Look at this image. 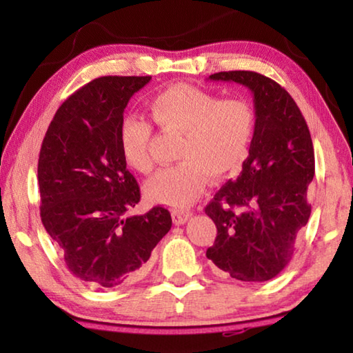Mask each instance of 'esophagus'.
Here are the masks:
<instances>
[{"instance_id": "1", "label": "esophagus", "mask_w": 353, "mask_h": 353, "mask_svg": "<svg viewBox=\"0 0 353 353\" xmlns=\"http://www.w3.org/2000/svg\"><path fill=\"white\" fill-rule=\"evenodd\" d=\"M191 213L190 212H172V221H174L176 225H181V224H185L187 221L190 219Z\"/></svg>"}]
</instances>
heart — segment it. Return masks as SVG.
Returning <instances> with one entry per match:
<instances>
[{"label": "heart", "mask_w": 353, "mask_h": 353, "mask_svg": "<svg viewBox=\"0 0 353 353\" xmlns=\"http://www.w3.org/2000/svg\"><path fill=\"white\" fill-rule=\"evenodd\" d=\"M149 110L165 132L182 134L176 152L181 162L146 183L152 201L187 207L199 198L208 177L223 181L241 170L255 134V112L248 101L219 99L198 87L174 83L149 101ZM152 134V124L140 115L124 117L119 126L123 157L140 172L154 166L149 154Z\"/></svg>", "instance_id": "obj_1"}]
</instances>
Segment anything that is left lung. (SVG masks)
<instances>
[{"instance_id":"left-lung-1","label":"left lung","mask_w":353,"mask_h":353,"mask_svg":"<svg viewBox=\"0 0 353 353\" xmlns=\"http://www.w3.org/2000/svg\"><path fill=\"white\" fill-rule=\"evenodd\" d=\"M212 81L236 82L254 94L255 134L236 181L221 188L205 213L216 225L207 249L214 270L241 282H266L288 265L308 223L314 151L305 118L291 94L255 71H221Z\"/></svg>"}]
</instances>
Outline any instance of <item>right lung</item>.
Masks as SVG:
<instances>
[{"mask_svg":"<svg viewBox=\"0 0 353 353\" xmlns=\"http://www.w3.org/2000/svg\"><path fill=\"white\" fill-rule=\"evenodd\" d=\"M151 76L98 77L59 107L39 157L40 216L74 277L112 288L140 277L171 229L154 207L128 216L140 187L119 146L123 112Z\"/></svg>","mask_w":353,"mask_h":353,"instance_id":"right-lung-1","label":"right lung"}]
</instances>
